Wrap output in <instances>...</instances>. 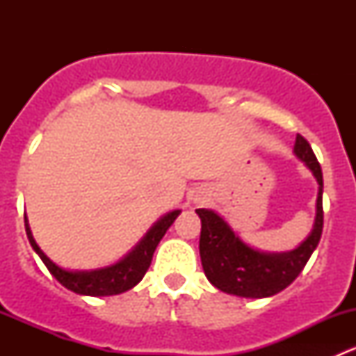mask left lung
Here are the masks:
<instances>
[{
    "label": "left lung",
    "instance_id": "1",
    "mask_svg": "<svg viewBox=\"0 0 356 356\" xmlns=\"http://www.w3.org/2000/svg\"><path fill=\"white\" fill-rule=\"evenodd\" d=\"M294 155L317 179V213L314 229L300 246L289 251H260L246 245L213 210L198 208L201 218L200 257L204 275L217 289L241 298H268L286 289L300 275L317 248L324 227L322 168L303 136H296Z\"/></svg>",
    "mask_w": 356,
    "mask_h": 356
}]
</instances>
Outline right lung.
<instances>
[{
    "instance_id": "1",
    "label": "right lung",
    "mask_w": 356,
    "mask_h": 356,
    "mask_svg": "<svg viewBox=\"0 0 356 356\" xmlns=\"http://www.w3.org/2000/svg\"><path fill=\"white\" fill-rule=\"evenodd\" d=\"M179 213H181V210H172L165 213L149 227V231L143 236L141 241L132 248L124 258L108 265V267L95 268V270H67V268H62L55 261L49 260L42 253L41 248L38 246L35 239L32 238L27 215H24V220L25 232H27L32 250L39 254L42 264L48 267V270L51 272V275L60 284L74 291V293L84 294V296H113V294L125 293V291L134 288L138 282H141L146 270L152 265V258L158 243L168 231V227L174 224Z\"/></svg>"
}]
</instances>
